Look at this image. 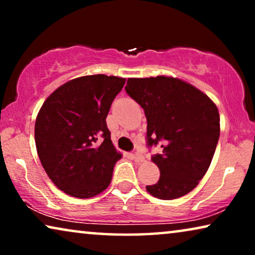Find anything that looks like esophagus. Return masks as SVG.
Masks as SVG:
<instances>
[{
  "label": "esophagus",
  "instance_id": "obj_1",
  "mask_svg": "<svg viewBox=\"0 0 255 255\" xmlns=\"http://www.w3.org/2000/svg\"><path fill=\"white\" fill-rule=\"evenodd\" d=\"M132 158H133L135 162H142V161H144V155H142L141 153H139V152H135L134 154H132Z\"/></svg>",
  "mask_w": 255,
  "mask_h": 255
}]
</instances>
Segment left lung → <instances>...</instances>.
<instances>
[{
    "mask_svg": "<svg viewBox=\"0 0 255 255\" xmlns=\"http://www.w3.org/2000/svg\"><path fill=\"white\" fill-rule=\"evenodd\" d=\"M125 92L145 111L147 147L161 145L152 156L160 179L146 186L160 200L190 193L205 175L219 139L216 104L189 83L175 78L128 79Z\"/></svg>",
    "mask_w": 255,
    "mask_h": 255,
    "instance_id": "1",
    "label": "left lung"
}]
</instances>
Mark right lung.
I'll use <instances>...</instances> for the list:
<instances>
[{
    "label": "right lung",
    "instance_id": "obj_1",
    "mask_svg": "<svg viewBox=\"0 0 255 255\" xmlns=\"http://www.w3.org/2000/svg\"><path fill=\"white\" fill-rule=\"evenodd\" d=\"M125 79L103 74L66 82L38 113L34 140L45 172L59 189L89 198L111 182L122 158L110 139L106 118Z\"/></svg>",
    "mask_w": 255,
    "mask_h": 255
}]
</instances>
